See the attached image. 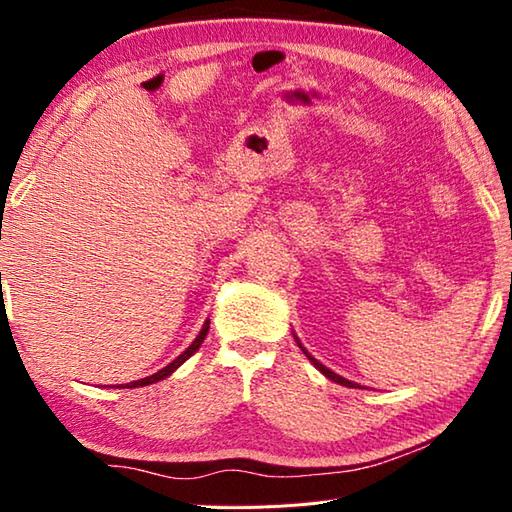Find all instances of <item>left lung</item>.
<instances>
[{"label":"left lung","instance_id":"obj_1","mask_svg":"<svg viewBox=\"0 0 512 512\" xmlns=\"http://www.w3.org/2000/svg\"><path fill=\"white\" fill-rule=\"evenodd\" d=\"M298 341V339H296ZM298 345H300V341H298ZM300 348H302V345H300ZM302 352H305L307 354V357H309V361L311 363H314V366L320 370V372H323V375L327 377V379H332V381H336V384H341V386H350V388H357V384H354V381H350V379H345V377H341V375H336V372H332V370H329V368H325L323 366V363H320V361H316L314 357H311V354L305 350V348H302Z\"/></svg>","mask_w":512,"mask_h":512}]
</instances>
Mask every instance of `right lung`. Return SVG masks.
Returning a JSON list of instances; mask_svg holds the SVG:
<instances>
[{
	"instance_id": "obj_1",
	"label": "right lung",
	"mask_w": 512,
	"mask_h": 512,
	"mask_svg": "<svg viewBox=\"0 0 512 512\" xmlns=\"http://www.w3.org/2000/svg\"><path fill=\"white\" fill-rule=\"evenodd\" d=\"M207 332H210V320H205V325H203L201 332H198V336H196V339H194V343L189 345V348H187L183 354H180V357L173 359V361L169 363V366H164L162 370H158V372H155V375H151V377H144V379L131 381V384H128V388H140V386H149V384H155V381H160V379H164V377H169L173 370L183 366V363H185L189 357H192V354H194L198 348H201V343L205 341Z\"/></svg>"
}]
</instances>
